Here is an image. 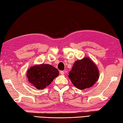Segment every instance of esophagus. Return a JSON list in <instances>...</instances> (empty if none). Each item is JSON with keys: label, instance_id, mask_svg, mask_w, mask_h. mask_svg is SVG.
<instances>
[{"label": "esophagus", "instance_id": "34e87169", "mask_svg": "<svg viewBox=\"0 0 123 123\" xmlns=\"http://www.w3.org/2000/svg\"><path fill=\"white\" fill-rule=\"evenodd\" d=\"M60 74H61V75H64V72L63 71H60Z\"/></svg>", "mask_w": 123, "mask_h": 123}]
</instances>
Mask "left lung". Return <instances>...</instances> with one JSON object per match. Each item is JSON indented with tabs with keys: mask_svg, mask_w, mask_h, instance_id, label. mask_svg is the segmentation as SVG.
I'll use <instances>...</instances> for the list:
<instances>
[{
	"mask_svg": "<svg viewBox=\"0 0 123 123\" xmlns=\"http://www.w3.org/2000/svg\"><path fill=\"white\" fill-rule=\"evenodd\" d=\"M68 76L74 86L82 90L95 84L99 78V71L90 58L85 57L74 62Z\"/></svg>",
	"mask_w": 123,
	"mask_h": 123,
	"instance_id": "8db88e82",
	"label": "left lung"
}]
</instances>
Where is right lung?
Instances as JSON below:
<instances>
[{
	"instance_id": "1",
	"label": "right lung",
	"mask_w": 123,
	"mask_h": 123,
	"mask_svg": "<svg viewBox=\"0 0 123 123\" xmlns=\"http://www.w3.org/2000/svg\"><path fill=\"white\" fill-rule=\"evenodd\" d=\"M59 74V70L54 66L49 64H41L29 68L26 76L32 86L38 89H43Z\"/></svg>"
}]
</instances>
